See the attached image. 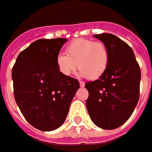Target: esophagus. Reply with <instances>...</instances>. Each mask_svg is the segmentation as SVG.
Masks as SVG:
<instances>
[{
	"label": "esophagus",
	"mask_w": 152,
	"mask_h": 152,
	"mask_svg": "<svg viewBox=\"0 0 152 152\" xmlns=\"http://www.w3.org/2000/svg\"><path fill=\"white\" fill-rule=\"evenodd\" d=\"M79 83H80V86H81V88H83V87L85 86V83H83V82H82V81H80V82H79Z\"/></svg>",
	"instance_id": "1"
}]
</instances>
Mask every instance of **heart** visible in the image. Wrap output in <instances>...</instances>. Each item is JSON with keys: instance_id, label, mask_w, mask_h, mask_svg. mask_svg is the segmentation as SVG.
<instances>
[{"instance_id": "1", "label": "heart", "mask_w": 152, "mask_h": 152, "mask_svg": "<svg viewBox=\"0 0 152 152\" xmlns=\"http://www.w3.org/2000/svg\"><path fill=\"white\" fill-rule=\"evenodd\" d=\"M66 54L56 58L58 69L64 76H70L77 68L80 75L89 80H96L104 75L110 62L108 48L101 42L79 38L66 47Z\"/></svg>"}]
</instances>
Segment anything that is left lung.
Segmentation results:
<instances>
[{
	"instance_id": "1",
	"label": "left lung",
	"mask_w": 152,
	"mask_h": 152,
	"mask_svg": "<svg viewBox=\"0 0 152 152\" xmlns=\"http://www.w3.org/2000/svg\"><path fill=\"white\" fill-rule=\"evenodd\" d=\"M94 37L110 53L107 69L98 80L88 82L87 109L92 121L103 129H115L127 122L140 99V68L132 48L112 34Z\"/></svg>"
}]
</instances>
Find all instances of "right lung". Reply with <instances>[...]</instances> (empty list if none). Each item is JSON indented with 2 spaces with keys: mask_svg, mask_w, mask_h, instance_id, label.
<instances>
[{
  "mask_svg": "<svg viewBox=\"0 0 152 152\" xmlns=\"http://www.w3.org/2000/svg\"><path fill=\"white\" fill-rule=\"evenodd\" d=\"M64 38L41 39L22 51L12 69L13 94L26 121L42 131L59 128L69 112L79 82L60 73L56 58Z\"/></svg>",
  "mask_w": 152,
  "mask_h": 152,
  "instance_id": "right-lung-1",
  "label": "right lung"
}]
</instances>
